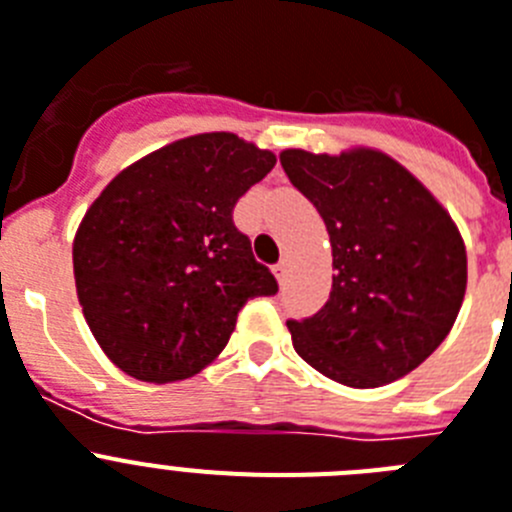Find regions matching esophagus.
Here are the masks:
<instances>
[{
  "mask_svg": "<svg viewBox=\"0 0 512 512\" xmlns=\"http://www.w3.org/2000/svg\"><path fill=\"white\" fill-rule=\"evenodd\" d=\"M288 270H291V262H288V257H283L281 262H275L273 265V273H275V278L281 281V286L288 281Z\"/></svg>",
  "mask_w": 512,
  "mask_h": 512,
  "instance_id": "obj_1",
  "label": "esophagus"
}]
</instances>
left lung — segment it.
Listing matches in <instances>:
<instances>
[{
    "instance_id": "1",
    "label": "left lung",
    "mask_w": 512,
    "mask_h": 512,
    "mask_svg": "<svg viewBox=\"0 0 512 512\" xmlns=\"http://www.w3.org/2000/svg\"><path fill=\"white\" fill-rule=\"evenodd\" d=\"M293 188L324 219L332 291L317 314L288 319L296 353L355 389L415 371L451 332L466 291V250L443 206L381 151L340 157L286 149Z\"/></svg>"
}]
</instances>
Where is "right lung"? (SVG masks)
<instances>
[{"label": "right lung", "instance_id": "add662e5", "mask_svg": "<svg viewBox=\"0 0 512 512\" xmlns=\"http://www.w3.org/2000/svg\"><path fill=\"white\" fill-rule=\"evenodd\" d=\"M275 154L201 133L139 159L102 190L74 239L84 319L128 376L188 379L226 348L237 314L278 293L234 224V206Z\"/></svg>", "mask_w": 512, "mask_h": 512}]
</instances>
